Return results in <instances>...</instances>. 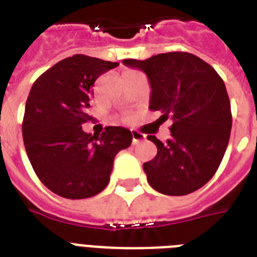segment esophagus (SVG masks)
Instances as JSON below:
<instances>
[{
    "label": "esophagus",
    "instance_id": "1",
    "mask_svg": "<svg viewBox=\"0 0 257 257\" xmlns=\"http://www.w3.org/2000/svg\"><path fill=\"white\" fill-rule=\"evenodd\" d=\"M144 140H145V136L143 135V133L137 132V131H133V129H132V143H133V145L140 144V143H143Z\"/></svg>",
    "mask_w": 257,
    "mask_h": 257
}]
</instances>
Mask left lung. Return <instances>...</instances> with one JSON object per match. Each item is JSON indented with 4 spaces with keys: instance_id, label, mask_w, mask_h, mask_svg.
Here are the masks:
<instances>
[{
    "instance_id": "1",
    "label": "left lung",
    "mask_w": 257,
    "mask_h": 257,
    "mask_svg": "<svg viewBox=\"0 0 257 257\" xmlns=\"http://www.w3.org/2000/svg\"><path fill=\"white\" fill-rule=\"evenodd\" d=\"M139 68L151 84L149 109L171 117V139L157 147L153 160L144 163L149 185L168 196L197 191L219 168L231 136L232 113L227 89L209 64L187 52H171L148 60H124Z\"/></svg>"
}]
</instances>
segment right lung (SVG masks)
Returning <instances> with one entry per match:
<instances>
[{
  "label": "right lung",
  "instance_id": "add662e5",
  "mask_svg": "<svg viewBox=\"0 0 257 257\" xmlns=\"http://www.w3.org/2000/svg\"><path fill=\"white\" fill-rule=\"evenodd\" d=\"M118 62L74 54L40 76L30 89L22 121L26 153L41 183L65 199H86L109 183L113 160L132 144V133L106 126L101 135L82 131L94 81Z\"/></svg>",
  "mask_w": 257,
  "mask_h": 257
}]
</instances>
